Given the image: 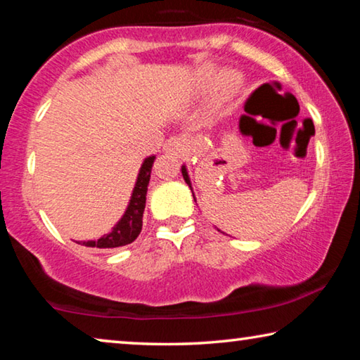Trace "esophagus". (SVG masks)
<instances>
[{
  "label": "esophagus",
  "mask_w": 360,
  "mask_h": 360,
  "mask_svg": "<svg viewBox=\"0 0 360 360\" xmlns=\"http://www.w3.org/2000/svg\"><path fill=\"white\" fill-rule=\"evenodd\" d=\"M182 149H184V141L178 136L168 138L165 144H163V150L168 152V154H181Z\"/></svg>",
  "instance_id": "1"
}]
</instances>
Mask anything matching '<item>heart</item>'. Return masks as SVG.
I'll use <instances>...</instances> for the list:
<instances>
[{"mask_svg": "<svg viewBox=\"0 0 360 360\" xmlns=\"http://www.w3.org/2000/svg\"><path fill=\"white\" fill-rule=\"evenodd\" d=\"M206 72H208V76H211L212 72H214V70L208 68ZM238 84H240V76L236 75V72H227V75L222 76V79L219 81V85H217L219 98H224V96L230 95L236 87H238Z\"/></svg>", "mask_w": 360, "mask_h": 360, "instance_id": "1", "label": "heart"}]
</instances>
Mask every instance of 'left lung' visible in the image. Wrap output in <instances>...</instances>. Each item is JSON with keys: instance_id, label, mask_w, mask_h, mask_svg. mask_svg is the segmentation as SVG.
Returning a JSON list of instances; mask_svg holds the SVG:
<instances>
[{"instance_id": "left-lung-1", "label": "left lung", "mask_w": 360, "mask_h": 360, "mask_svg": "<svg viewBox=\"0 0 360 360\" xmlns=\"http://www.w3.org/2000/svg\"><path fill=\"white\" fill-rule=\"evenodd\" d=\"M181 172H182V176H184V179H186V182L188 184V187H191V191H192V186H191V181H188V174H187L186 167H182ZM192 193H193V192H192ZM193 200H195V197H193Z\"/></svg>"}]
</instances>
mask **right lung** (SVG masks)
<instances>
[{
  "label": "right lung",
  "instance_id": "right-lung-1",
  "mask_svg": "<svg viewBox=\"0 0 360 360\" xmlns=\"http://www.w3.org/2000/svg\"><path fill=\"white\" fill-rule=\"evenodd\" d=\"M155 157L150 155L144 160L139 169L138 179L135 188H133L131 200L129 208H127L125 214L122 216L120 221L115 224L111 233H108L101 238L95 241H84L79 245H84L87 248H98V249H111V248H120L138 238V235L141 233L143 229V212L146 208V193H148V186L150 179V169L154 165Z\"/></svg>",
  "mask_w": 360,
  "mask_h": 360
}]
</instances>
